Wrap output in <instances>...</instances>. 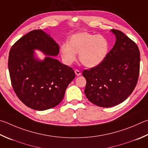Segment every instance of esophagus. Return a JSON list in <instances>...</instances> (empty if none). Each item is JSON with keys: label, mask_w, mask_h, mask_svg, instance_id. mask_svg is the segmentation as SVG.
Instances as JSON below:
<instances>
[{"label": "esophagus", "mask_w": 148, "mask_h": 148, "mask_svg": "<svg viewBox=\"0 0 148 148\" xmlns=\"http://www.w3.org/2000/svg\"><path fill=\"white\" fill-rule=\"evenodd\" d=\"M75 74H76V75L77 76H79L81 75V72H80L79 71H78V70H75Z\"/></svg>", "instance_id": "esophagus-1"}]
</instances>
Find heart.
Wrapping results in <instances>:
<instances>
[{"instance_id":"obj_1","label":"heart","mask_w":148,"mask_h":148,"mask_svg":"<svg viewBox=\"0 0 148 148\" xmlns=\"http://www.w3.org/2000/svg\"><path fill=\"white\" fill-rule=\"evenodd\" d=\"M109 43L106 37L88 32H79L70 37L68 42L60 46L61 58L66 65L76 60L79 53V61L83 65L92 68L98 66L107 57Z\"/></svg>"}]
</instances>
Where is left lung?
<instances>
[{"mask_svg": "<svg viewBox=\"0 0 148 148\" xmlns=\"http://www.w3.org/2000/svg\"><path fill=\"white\" fill-rule=\"evenodd\" d=\"M116 37L113 48L98 66L84 70L86 97L91 103L111 107L125 101L133 92L140 71L137 45L120 30H111Z\"/></svg>", "mask_w": 148, "mask_h": 148, "instance_id": "1", "label": "left lung"}]
</instances>
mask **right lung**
I'll return each mask as SVG.
<instances>
[{"mask_svg": "<svg viewBox=\"0 0 148 148\" xmlns=\"http://www.w3.org/2000/svg\"><path fill=\"white\" fill-rule=\"evenodd\" d=\"M47 56L40 60L34 50ZM60 48L50 35L34 29L11 48L8 69L13 90L26 106L37 111L54 107L62 101L75 77L74 70L55 59Z\"/></svg>", "mask_w": 148, "mask_h": 148, "instance_id": "right-lung-1", "label": "right lung"}]
</instances>
